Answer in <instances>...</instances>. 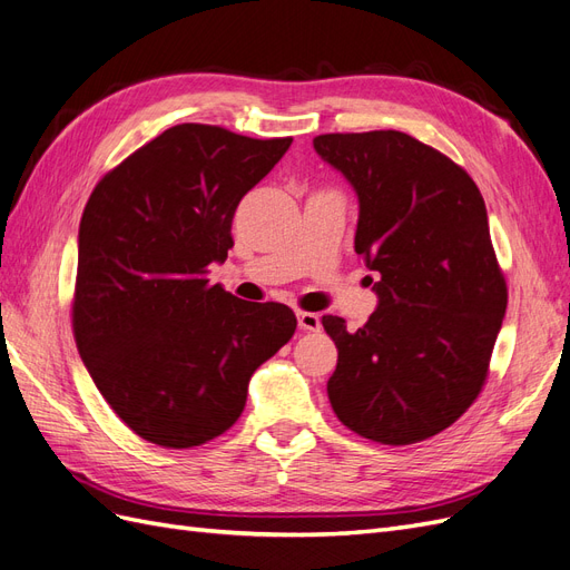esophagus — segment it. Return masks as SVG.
Masks as SVG:
<instances>
[{
	"label": "esophagus",
	"mask_w": 570,
	"mask_h": 570,
	"mask_svg": "<svg viewBox=\"0 0 570 570\" xmlns=\"http://www.w3.org/2000/svg\"><path fill=\"white\" fill-rule=\"evenodd\" d=\"M297 321H299V331H306V333H318L321 331V316L318 314L299 312Z\"/></svg>",
	"instance_id": "34e87169"
}]
</instances>
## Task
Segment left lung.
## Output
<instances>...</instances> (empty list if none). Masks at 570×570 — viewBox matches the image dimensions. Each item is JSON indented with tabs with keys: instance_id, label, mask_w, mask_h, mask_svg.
Returning a JSON list of instances; mask_svg holds the SVG:
<instances>
[{
	"instance_id": "obj_1",
	"label": "left lung",
	"mask_w": 570,
	"mask_h": 570,
	"mask_svg": "<svg viewBox=\"0 0 570 570\" xmlns=\"http://www.w3.org/2000/svg\"><path fill=\"white\" fill-rule=\"evenodd\" d=\"M314 149L354 187V252L377 275L364 327L323 316L337 347L327 400L366 440L433 438L475 402L507 314L485 202L461 166L400 130L318 135Z\"/></svg>"
}]
</instances>
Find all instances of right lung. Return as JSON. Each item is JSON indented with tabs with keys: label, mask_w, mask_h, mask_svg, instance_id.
Instances as JSON below:
<instances>
[{
	"label": "right lung",
	"mask_w": 570,
	"mask_h": 570,
	"mask_svg": "<svg viewBox=\"0 0 570 570\" xmlns=\"http://www.w3.org/2000/svg\"><path fill=\"white\" fill-rule=\"evenodd\" d=\"M292 137L183 124L99 180L78 230L73 333L85 368L135 435L168 450L239 419L254 371L295 335L285 304L209 285L239 199Z\"/></svg>",
	"instance_id": "1"
}]
</instances>
